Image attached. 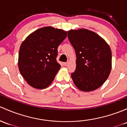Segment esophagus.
Masks as SVG:
<instances>
[{
    "instance_id": "1",
    "label": "esophagus",
    "mask_w": 127,
    "mask_h": 127,
    "mask_svg": "<svg viewBox=\"0 0 127 127\" xmlns=\"http://www.w3.org/2000/svg\"><path fill=\"white\" fill-rule=\"evenodd\" d=\"M63 64H64V66H67V64H68V63H67V62H65V63H63Z\"/></svg>"
}]
</instances>
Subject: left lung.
<instances>
[{
	"instance_id": "8db88e82",
	"label": "left lung",
	"mask_w": 127,
	"mask_h": 127,
	"mask_svg": "<svg viewBox=\"0 0 127 127\" xmlns=\"http://www.w3.org/2000/svg\"><path fill=\"white\" fill-rule=\"evenodd\" d=\"M69 41L76 53V69L71 77L82 91L100 87L108 78L112 66L111 50L102 37L87 29L67 32Z\"/></svg>"
}]
</instances>
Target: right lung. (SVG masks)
<instances>
[{
  "instance_id": "obj_1",
  "label": "right lung",
  "mask_w": 127,
  "mask_h": 127,
  "mask_svg": "<svg viewBox=\"0 0 127 127\" xmlns=\"http://www.w3.org/2000/svg\"><path fill=\"white\" fill-rule=\"evenodd\" d=\"M67 32L52 27L40 28L29 34L20 47L18 67L30 86L46 88L52 83L61 67L57 61L58 46Z\"/></svg>"
}]
</instances>
